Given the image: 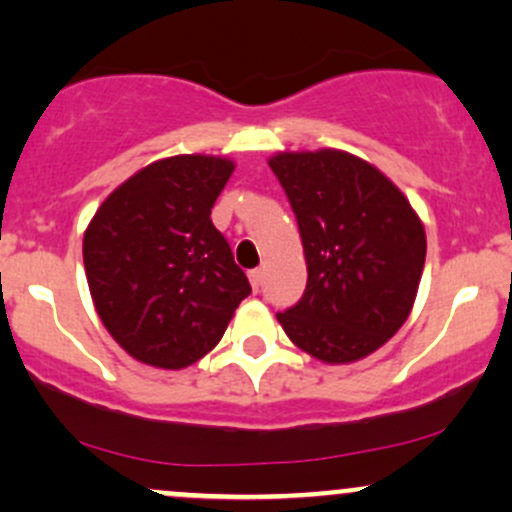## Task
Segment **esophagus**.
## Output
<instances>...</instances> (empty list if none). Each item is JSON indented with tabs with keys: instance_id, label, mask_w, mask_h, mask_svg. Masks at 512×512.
I'll use <instances>...</instances> for the list:
<instances>
[{
	"instance_id": "34e87169",
	"label": "esophagus",
	"mask_w": 512,
	"mask_h": 512,
	"mask_svg": "<svg viewBox=\"0 0 512 512\" xmlns=\"http://www.w3.org/2000/svg\"><path fill=\"white\" fill-rule=\"evenodd\" d=\"M247 277H250V284H252V289H255V291H260V286H262V279H265V272H262V269H252V272L247 274Z\"/></svg>"
}]
</instances>
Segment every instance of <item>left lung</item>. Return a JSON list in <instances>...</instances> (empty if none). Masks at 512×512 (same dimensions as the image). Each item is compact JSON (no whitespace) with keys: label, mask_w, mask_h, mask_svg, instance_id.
<instances>
[{"label":"left lung","mask_w":512,"mask_h":512,"mask_svg":"<svg viewBox=\"0 0 512 512\" xmlns=\"http://www.w3.org/2000/svg\"><path fill=\"white\" fill-rule=\"evenodd\" d=\"M299 223L308 282L277 313L296 347L328 364L372 355L411 313L425 265V228L401 189L342 153L269 160Z\"/></svg>","instance_id":"8db88e82"}]
</instances>
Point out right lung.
Wrapping results in <instances>:
<instances>
[{"instance_id":"right-lung-1","label":"right lung","mask_w":512,"mask_h":512,"mask_svg":"<svg viewBox=\"0 0 512 512\" xmlns=\"http://www.w3.org/2000/svg\"><path fill=\"white\" fill-rule=\"evenodd\" d=\"M233 170L211 155L157 160L106 196L84 233V272L101 323L138 362L194 364L252 291L211 223Z\"/></svg>"}]
</instances>
